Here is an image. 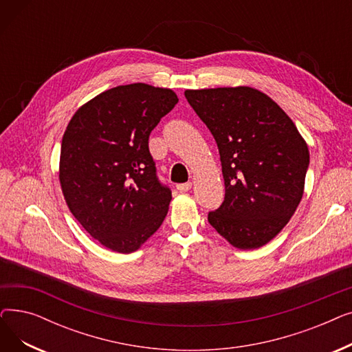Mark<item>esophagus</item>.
Listing matches in <instances>:
<instances>
[{"mask_svg":"<svg viewBox=\"0 0 352 352\" xmlns=\"http://www.w3.org/2000/svg\"><path fill=\"white\" fill-rule=\"evenodd\" d=\"M191 187H192V182H184V184H178L177 190L179 192H187V191L191 190Z\"/></svg>","mask_w":352,"mask_h":352,"instance_id":"34e87169","label":"esophagus"}]
</instances>
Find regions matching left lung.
I'll return each instance as SVG.
<instances>
[{
  "mask_svg": "<svg viewBox=\"0 0 352 352\" xmlns=\"http://www.w3.org/2000/svg\"><path fill=\"white\" fill-rule=\"evenodd\" d=\"M215 138L226 198L208 223L239 250L268 244L288 224L304 194L308 146L285 111L260 89H186Z\"/></svg>",
  "mask_w": 352,
  "mask_h": 352,
  "instance_id": "1",
  "label": "left lung"
}]
</instances>
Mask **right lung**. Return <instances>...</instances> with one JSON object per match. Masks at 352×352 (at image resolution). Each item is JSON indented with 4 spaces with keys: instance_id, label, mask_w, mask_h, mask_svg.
I'll list each match as a JSON object with an SVG mask.
<instances>
[{
    "instance_id": "add662e5",
    "label": "right lung",
    "mask_w": 352,
    "mask_h": 352,
    "mask_svg": "<svg viewBox=\"0 0 352 352\" xmlns=\"http://www.w3.org/2000/svg\"><path fill=\"white\" fill-rule=\"evenodd\" d=\"M177 102L170 88L118 85L81 105L67 125L60 155L65 202L111 251H137L168 212L171 191L157 178L148 138Z\"/></svg>"
}]
</instances>
